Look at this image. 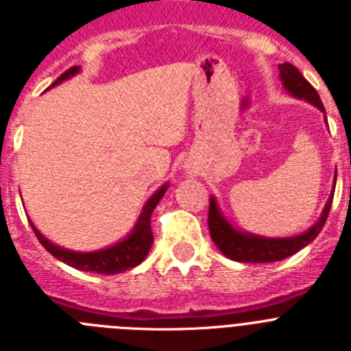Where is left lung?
I'll return each mask as SVG.
<instances>
[{
  "instance_id": "8db88e82",
  "label": "left lung",
  "mask_w": 351,
  "mask_h": 351,
  "mask_svg": "<svg viewBox=\"0 0 351 351\" xmlns=\"http://www.w3.org/2000/svg\"><path fill=\"white\" fill-rule=\"evenodd\" d=\"M278 69H280V80H282L283 89L290 96L298 97V99H304L309 105L317 106L325 115V108L322 105L320 96H318L313 85L302 77L301 71L295 66H292L290 62H283V64L278 66ZM325 122H327V117H325ZM336 178L337 173H334L332 192H330L329 199H327V203H325L317 222L309 227L308 230L301 232V234L287 236V238H266V236H258L254 234V232H246V230L238 229L223 215L222 208L217 203V197L210 195L208 227H210L211 239H213L217 248L227 258L238 262H252V264L261 262L262 264V262L283 261V258L290 257V255L298 254L299 250H302L304 246H308L309 243L320 234L322 227H324L325 220L329 217L330 206H332Z\"/></svg>"
}]
</instances>
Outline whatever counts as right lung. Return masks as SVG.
<instances>
[{
	"label": "right lung",
	"instance_id": "obj_1",
	"mask_svg": "<svg viewBox=\"0 0 351 351\" xmlns=\"http://www.w3.org/2000/svg\"><path fill=\"white\" fill-rule=\"evenodd\" d=\"M80 71H82L80 66H75V68L68 69V71L62 73L58 80L50 85V87H56V85L62 84L64 80H69V78L78 75ZM168 187H169V183L166 182L147 199V203H145L143 208H141V213L140 217H138L136 223H134V227H132L131 232H129L125 238H122L121 241L113 243V245L106 246V248H101V250H94V252L68 250V248H64V246H59L56 245V243L50 241V239H47L45 236L36 229V226H34L31 220L29 223L31 227H33L36 238L40 239V243L43 245V248H45L49 254H52L58 261L68 264V266L75 267V269L93 271V273H99V274L124 273V271L132 269V267H136L138 264H141L143 258L148 255V252H150V246H152L154 243V234H152V229H150V217H152V211L156 210V206L159 204L162 195L166 194Z\"/></svg>",
	"mask_w": 351,
	"mask_h": 351
}]
</instances>
